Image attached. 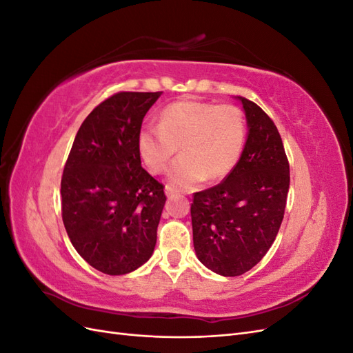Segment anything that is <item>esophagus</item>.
Segmentation results:
<instances>
[{
    "label": "esophagus",
    "mask_w": 353,
    "mask_h": 353,
    "mask_svg": "<svg viewBox=\"0 0 353 353\" xmlns=\"http://www.w3.org/2000/svg\"><path fill=\"white\" fill-rule=\"evenodd\" d=\"M165 193H166L168 199H175V197L178 196V193H176V191H175L174 188H170V187H166V190H165Z\"/></svg>",
    "instance_id": "1"
}]
</instances>
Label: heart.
Wrapping results in <instances>:
<instances>
[{
    "label": "heart",
    "instance_id": "1",
    "mask_svg": "<svg viewBox=\"0 0 353 353\" xmlns=\"http://www.w3.org/2000/svg\"><path fill=\"white\" fill-rule=\"evenodd\" d=\"M245 140L243 112L232 104L178 101L160 113L159 126H144L138 150L153 174H162L181 147L168 174L176 190H190L206 178L228 175L239 162Z\"/></svg>",
    "mask_w": 353,
    "mask_h": 353
}]
</instances>
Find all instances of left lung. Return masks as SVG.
I'll use <instances>...</instances> for the list:
<instances>
[{
	"instance_id": "1",
	"label": "left lung",
	"mask_w": 353,
	"mask_h": 353,
	"mask_svg": "<svg viewBox=\"0 0 353 353\" xmlns=\"http://www.w3.org/2000/svg\"><path fill=\"white\" fill-rule=\"evenodd\" d=\"M248 122L240 160L221 184L191 203L197 259L222 276L252 270L272 245L284 218L290 168L279 130L258 104L236 97Z\"/></svg>"
}]
</instances>
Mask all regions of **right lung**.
I'll list each match as a JSON object with an SVG mask.
<instances>
[{
  "instance_id": "1",
  "label": "right lung",
  "mask_w": 353,
  "mask_h": 353,
  "mask_svg": "<svg viewBox=\"0 0 353 353\" xmlns=\"http://www.w3.org/2000/svg\"><path fill=\"white\" fill-rule=\"evenodd\" d=\"M162 92H117L74 137L61 178V216L70 243L92 268L123 275L152 258L166 201L141 166L138 134Z\"/></svg>"
}]
</instances>
